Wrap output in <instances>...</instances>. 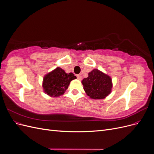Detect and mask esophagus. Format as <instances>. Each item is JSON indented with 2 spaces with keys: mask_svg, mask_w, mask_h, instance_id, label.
<instances>
[{
  "mask_svg": "<svg viewBox=\"0 0 154 154\" xmlns=\"http://www.w3.org/2000/svg\"><path fill=\"white\" fill-rule=\"evenodd\" d=\"M77 78H78V80H82V76L81 74H78V75H77Z\"/></svg>",
  "mask_w": 154,
  "mask_h": 154,
  "instance_id": "1",
  "label": "esophagus"
}]
</instances>
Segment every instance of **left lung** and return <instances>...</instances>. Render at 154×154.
<instances>
[{
  "label": "left lung",
  "mask_w": 154,
  "mask_h": 154,
  "mask_svg": "<svg viewBox=\"0 0 154 154\" xmlns=\"http://www.w3.org/2000/svg\"><path fill=\"white\" fill-rule=\"evenodd\" d=\"M88 75L82 81L88 96L94 100H102L110 94L112 82L110 76L97 69H93Z\"/></svg>",
  "instance_id": "8db88e82"
}]
</instances>
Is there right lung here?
<instances>
[{"label": "right lung", "instance_id": "1", "mask_svg": "<svg viewBox=\"0 0 154 154\" xmlns=\"http://www.w3.org/2000/svg\"><path fill=\"white\" fill-rule=\"evenodd\" d=\"M74 79H76V76L73 73H66L62 68L57 67L44 76L42 82L44 92L51 97L60 96Z\"/></svg>", "mask_w": 154, "mask_h": 154}]
</instances>
